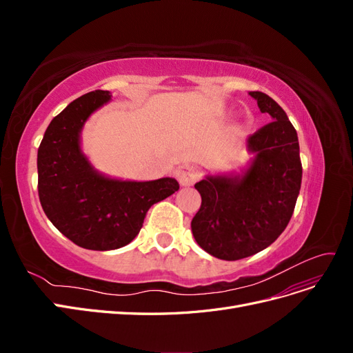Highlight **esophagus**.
<instances>
[{
    "mask_svg": "<svg viewBox=\"0 0 353 353\" xmlns=\"http://www.w3.org/2000/svg\"><path fill=\"white\" fill-rule=\"evenodd\" d=\"M176 178H178L181 185H185V187L193 185L196 181L200 178V172L194 165L184 163L176 169Z\"/></svg>",
    "mask_w": 353,
    "mask_h": 353,
    "instance_id": "34e87169",
    "label": "esophagus"
}]
</instances>
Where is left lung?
<instances>
[{
  "label": "left lung",
  "mask_w": 353,
  "mask_h": 353,
  "mask_svg": "<svg viewBox=\"0 0 353 353\" xmlns=\"http://www.w3.org/2000/svg\"><path fill=\"white\" fill-rule=\"evenodd\" d=\"M272 122L248 138L254 156L241 175H208L194 187L201 206L191 231L203 250L239 261L268 248L290 221L302 184L297 132L270 95L250 91Z\"/></svg>",
  "instance_id": "left-lung-1"
}]
</instances>
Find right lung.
<instances>
[{
  "mask_svg": "<svg viewBox=\"0 0 353 353\" xmlns=\"http://www.w3.org/2000/svg\"><path fill=\"white\" fill-rule=\"evenodd\" d=\"M95 90L73 100L48 125L38 148V194L63 236L88 250H114L140 232L147 210L179 190L174 178L122 181L97 172L81 150L88 117L109 103Z\"/></svg>",
  "mask_w": 353,
  "mask_h": 353,
  "instance_id": "1",
  "label": "right lung"
}]
</instances>
